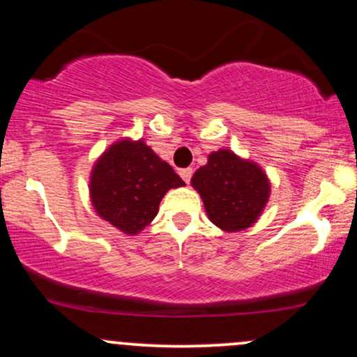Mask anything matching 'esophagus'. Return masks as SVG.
Segmentation results:
<instances>
[{"label": "esophagus", "instance_id": "obj_1", "mask_svg": "<svg viewBox=\"0 0 357 357\" xmlns=\"http://www.w3.org/2000/svg\"><path fill=\"white\" fill-rule=\"evenodd\" d=\"M179 176H181V178H183V181L184 183H190L191 181V176H192V169H191V167H184V169H181V171H179Z\"/></svg>", "mask_w": 357, "mask_h": 357}]
</instances>
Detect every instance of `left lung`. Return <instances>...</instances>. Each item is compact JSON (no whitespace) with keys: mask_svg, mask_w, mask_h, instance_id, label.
Returning <instances> with one entry per match:
<instances>
[{"mask_svg":"<svg viewBox=\"0 0 357 357\" xmlns=\"http://www.w3.org/2000/svg\"><path fill=\"white\" fill-rule=\"evenodd\" d=\"M191 184L202 196L208 218L225 231L252 227L270 196L267 174L228 149L208 155V165L196 171Z\"/></svg>","mask_w":357,"mask_h":357,"instance_id":"1","label":"left lung"}]
</instances>
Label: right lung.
Segmentation results:
<instances>
[{
  "label": "right lung",
  "instance_id": "right-lung-1",
  "mask_svg": "<svg viewBox=\"0 0 357 357\" xmlns=\"http://www.w3.org/2000/svg\"><path fill=\"white\" fill-rule=\"evenodd\" d=\"M184 181L144 141H119L100 155L90 176L97 215L126 235L155 218L162 196Z\"/></svg>",
  "mask_w": 357,
  "mask_h": 357
}]
</instances>
